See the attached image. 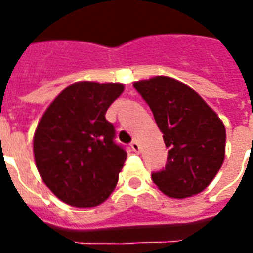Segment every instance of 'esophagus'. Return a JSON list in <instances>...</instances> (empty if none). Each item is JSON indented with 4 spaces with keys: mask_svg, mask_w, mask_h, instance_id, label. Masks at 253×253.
Returning a JSON list of instances; mask_svg holds the SVG:
<instances>
[{
    "mask_svg": "<svg viewBox=\"0 0 253 253\" xmlns=\"http://www.w3.org/2000/svg\"><path fill=\"white\" fill-rule=\"evenodd\" d=\"M130 148H131L132 152H135V153H139V152H141V146H139V143H138L137 141H132V142L130 143Z\"/></svg>",
    "mask_w": 253,
    "mask_h": 253,
    "instance_id": "obj_1",
    "label": "esophagus"
}]
</instances>
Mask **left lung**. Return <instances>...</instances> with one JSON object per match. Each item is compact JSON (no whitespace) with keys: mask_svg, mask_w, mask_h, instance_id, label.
Segmentation results:
<instances>
[{"mask_svg":"<svg viewBox=\"0 0 253 253\" xmlns=\"http://www.w3.org/2000/svg\"><path fill=\"white\" fill-rule=\"evenodd\" d=\"M134 88L150 107L168 148L165 168L152 173L154 184L179 199L202 192L225 159L221 119L195 90L173 78L159 76Z\"/></svg>","mask_w":253,"mask_h":253,"instance_id":"obj_1","label":"left lung"}]
</instances>
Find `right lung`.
Here are the masks:
<instances>
[{
	"label": "right lung",
	"mask_w": 253,
	"mask_h": 253,
	"mask_svg": "<svg viewBox=\"0 0 253 253\" xmlns=\"http://www.w3.org/2000/svg\"><path fill=\"white\" fill-rule=\"evenodd\" d=\"M122 92V84L76 83L42 116L34 138L36 167L67 205L97 206L115 188L127 153L105 112Z\"/></svg>",
	"instance_id": "add662e5"
}]
</instances>
